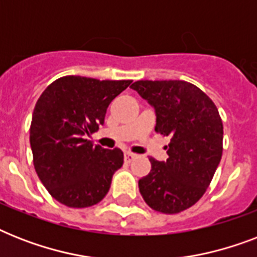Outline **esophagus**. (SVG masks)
<instances>
[{
	"label": "esophagus",
	"instance_id": "esophagus-1",
	"mask_svg": "<svg viewBox=\"0 0 257 257\" xmlns=\"http://www.w3.org/2000/svg\"><path fill=\"white\" fill-rule=\"evenodd\" d=\"M135 157H136V155H135V153H131V152H125L124 153L125 163H131L132 160H135Z\"/></svg>",
	"mask_w": 257,
	"mask_h": 257
}]
</instances>
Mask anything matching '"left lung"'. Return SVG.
I'll return each instance as SVG.
<instances>
[{
  "instance_id": "left-lung-1",
  "label": "left lung",
  "mask_w": 257,
  "mask_h": 257,
  "mask_svg": "<svg viewBox=\"0 0 257 257\" xmlns=\"http://www.w3.org/2000/svg\"><path fill=\"white\" fill-rule=\"evenodd\" d=\"M156 110V131L171 137L167 161L149 159L152 169L139 180L149 207L179 213L196 204L209 187L223 155V121L213 101L196 85L180 80L133 82Z\"/></svg>"
}]
</instances>
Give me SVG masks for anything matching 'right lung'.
Wrapping results in <instances>:
<instances>
[{
	"mask_svg": "<svg viewBox=\"0 0 257 257\" xmlns=\"http://www.w3.org/2000/svg\"><path fill=\"white\" fill-rule=\"evenodd\" d=\"M131 82L65 76L37 100L30 124L34 169L52 197L66 207L100 203L122 167L121 149L101 148L88 137L104 124L109 104Z\"/></svg>",
	"mask_w": 257,
	"mask_h": 257,
	"instance_id": "right-lung-1",
	"label": "right lung"
}]
</instances>
